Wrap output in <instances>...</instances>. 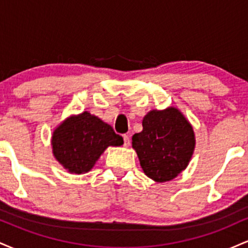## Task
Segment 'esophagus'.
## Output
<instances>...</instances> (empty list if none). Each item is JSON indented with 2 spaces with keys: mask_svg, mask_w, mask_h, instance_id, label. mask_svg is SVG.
<instances>
[{
  "mask_svg": "<svg viewBox=\"0 0 248 248\" xmlns=\"http://www.w3.org/2000/svg\"><path fill=\"white\" fill-rule=\"evenodd\" d=\"M124 146L129 147L130 146V139L128 135H124Z\"/></svg>",
  "mask_w": 248,
  "mask_h": 248,
  "instance_id": "1",
  "label": "esophagus"
}]
</instances>
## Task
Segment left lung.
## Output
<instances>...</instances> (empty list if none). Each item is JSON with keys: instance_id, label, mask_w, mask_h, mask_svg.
I'll use <instances>...</instances> for the list:
<instances>
[{"instance_id": "8db88e82", "label": "left lung", "mask_w": 248, "mask_h": 248, "mask_svg": "<svg viewBox=\"0 0 248 248\" xmlns=\"http://www.w3.org/2000/svg\"><path fill=\"white\" fill-rule=\"evenodd\" d=\"M142 132L134 134L132 147L149 178L171 181L189 164L196 146L193 128L176 107L153 109L142 120Z\"/></svg>"}]
</instances>
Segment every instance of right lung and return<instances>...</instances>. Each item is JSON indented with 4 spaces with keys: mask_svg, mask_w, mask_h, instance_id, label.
Here are the masks:
<instances>
[{
    "mask_svg": "<svg viewBox=\"0 0 248 248\" xmlns=\"http://www.w3.org/2000/svg\"><path fill=\"white\" fill-rule=\"evenodd\" d=\"M122 144V136L90 112L66 118L55 128L51 138L55 158L64 169L76 175L91 171L109 146Z\"/></svg>",
    "mask_w": 248,
    "mask_h": 248,
    "instance_id": "obj_1",
    "label": "right lung"
}]
</instances>
